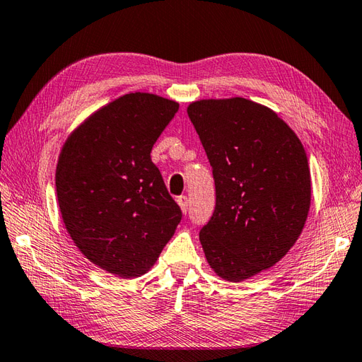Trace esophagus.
I'll return each instance as SVG.
<instances>
[{
    "label": "esophagus",
    "mask_w": 362,
    "mask_h": 362,
    "mask_svg": "<svg viewBox=\"0 0 362 362\" xmlns=\"http://www.w3.org/2000/svg\"><path fill=\"white\" fill-rule=\"evenodd\" d=\"M177 204H179L180 209H182V213H187V211H188V208H189V199H188L187 196H180V197L177 199Z\"/></svg>",
    "instance_id": "1"
}]
</instances>
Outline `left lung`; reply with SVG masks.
<instances>
[{
	"label": "left lung",
	"instance_id": "obj_1",
	"mask_svg": "<svg viewBox=\"0 0 362 362\" xmlns=\"http://www.w3.org/2000/svg\"><path fill=\"white\" fill-rule=\"evenodd\" d=\"M187 111L216 183L202 248L222 279H250L279 262L304 228L312 200L305 149L279 115L247 98L199 100Z\"/></svg>",
	"mask_w": 362,
	"mask_h": 362
}]
</instances>
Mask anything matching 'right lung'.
I'll return each mask as SVG.
<instances>
[{"instance_id": "right-lung-1", "label": "right lung", "mask_w": 362, "mask_h": 362, "mask_svg": "<svg viewBox=\"0 0 362 362\" xmlns=\"http://www.w3.org/2000/svg\"><path fill=\"white\" fill-rule=\"evenodd\" d=\"M179 103L131 92L75 129L58 157L55 187L67 233L102 270L123 279L149 272L182 219L151 149Z\"/></svg>"}]
</instances>
